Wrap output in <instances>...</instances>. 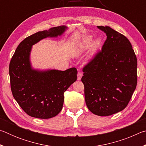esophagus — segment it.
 I'll list each match as a JSON object with an SVG mask.
<instances>
[{"mask_svg":"<svg viewBox=\"0 0 146 146\" xmlns=\"http://www.w3.org/2000/svg\"><path fill=\"white\" fill-rule=\"evenodd\" d=\"M82 73H80V72H78V74H77V80H80L81 78H82Z\"/></svg>","mask_w":146,"mask_h":146,"instance_id":"esophagus-1","label":"esophagus"}]
</instances>
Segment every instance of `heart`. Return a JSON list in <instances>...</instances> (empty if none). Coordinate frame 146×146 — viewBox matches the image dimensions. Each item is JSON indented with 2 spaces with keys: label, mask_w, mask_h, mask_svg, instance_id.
<instances>
[{
  "label": "heart",
  "mask_w": 146,
  "mask_h": 146,
  "mask_svg": "<svg viewBox=\"0 0 146 146\" xmlns=\"http://www.w3.org/2000/svg\"><path fill=\"white\" fill-rule=\"evenodd\" d=\"M93 36L88 35L83 39L80 44H79L77 49H76V53L81 54L85 51L86 49L90 48L91 46V51L93 53H95L99 49L101 45V40L100 39L97 38L94 40L93 42Z\"/></svg>",
  "instance_id": "obj_1"
}]
</instances>
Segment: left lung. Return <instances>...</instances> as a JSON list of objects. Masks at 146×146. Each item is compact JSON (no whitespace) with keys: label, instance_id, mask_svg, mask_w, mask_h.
Here are the masks:
<instances>
[{"label":"left lung","instance_id":"8db88e82","mask_svg":"<svg viewBox=\"0 0 146 146\" xmlns=\"http://www.w3.org/2000/svg\"><path fill=\"white\" fill-rule=\"evenodd\" d=\"M107 38L95 57L83 68L82 82L89 110L110 116L127 106L137 83V59L129 40L110 26H97Z\"/></svg>","mask_w":146,"mask_h":146}]
</instances>
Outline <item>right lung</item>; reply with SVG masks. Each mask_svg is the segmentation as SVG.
<instances>
[{
	"instance_id": "obj_1",
	"label": "right lung",
	"mask_w": 146,
	"mask_h": 146,
	"mask_svg": "<svg viewBox=\"0 0 146 146\" xmlns=\"http://www.w3.org/2000/svg\"><path fill=\"white\" fill-rule=\"evenodd\" d=\"M60 26L38 31L22 41L9 64L11 92L21 108L32 117L48 119L55 117L62 109L64 93L76 80L77 70H39L32 66L33 46L46 38H57L68 30Z\"/></svg>"
}]
</instances>
